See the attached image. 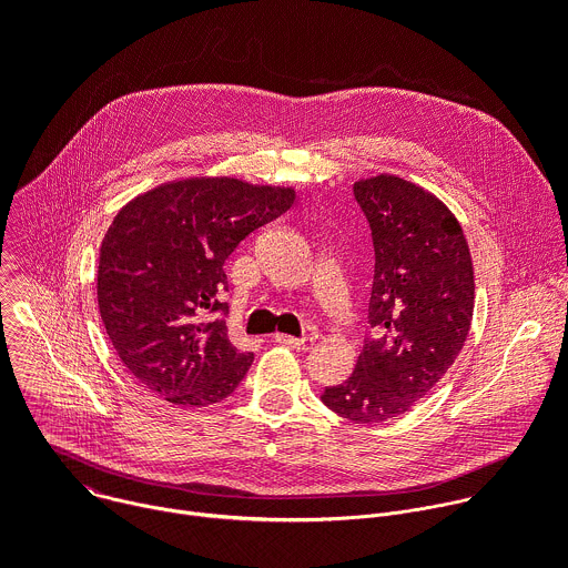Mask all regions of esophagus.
<instances>
[{
  "label": "esophagus",
  "instance_id": "1",
  "mask_svg": "<svg viewBox=\"0 0 568 568\" xmlns=\"http://www.w3.org/2000/svg\"><path fill=\"white\" fill-rule=\"evenodd\" d=\"M276 342L283 344V346H290V348H296V351H310L314 339L312 337H290V335H276Z\"/></svg>",
  "mask_w": 568,
  "mask_h": 568
}]
</instances>
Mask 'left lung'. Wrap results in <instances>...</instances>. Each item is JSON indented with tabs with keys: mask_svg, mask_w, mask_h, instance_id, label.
<instances>
[{
	"mask_svg": "<svg viewBox=\"0 0 568 568\" xmlns=\"http://www.w3.org/2000/svg\"><path fill=\"white\" fill-rule=\"evenodd\" d=\"M364 211L375 274L368 323L353 375L321 399L371 425L407 414L458 357L474 312V270L454 213L429 191L377 175L353 186Z\"/></svg>",
	"mask_w": 568,
	"mask_h": 568,
	"instance_id": "1",
	"label": "left lung"
}]
</instances>
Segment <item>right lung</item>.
Masks as SVG:
<instances>
[{"label": "right lung", "instance_id": "add662e5", "mask_svg": "<svg viewBox=\"0 0 568 568\" xmlns=\"http://www.w3.org/2000/svg\"><path fill=\"white\" fill-rule=\"evenodd\" d=\"M294 191L233 178L161 184L125 204L99 261V310L136 382L182 407L224 399L254 353L226 337L224 261L252 231L283 215Z\"/></svg>", "mask_w": 568, "mask_h": 568}]
</instances>
